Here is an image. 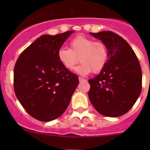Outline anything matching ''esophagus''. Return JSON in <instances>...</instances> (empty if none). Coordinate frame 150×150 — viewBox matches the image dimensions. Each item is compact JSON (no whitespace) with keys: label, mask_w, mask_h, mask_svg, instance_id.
Wrapping results in <instances>:
<instances>
[{"label":"esophagus","mask_w":150,"mask_h":150,"mask_svg":"<svg viewBox=\"0 0 150 150\" xmlns=\"http://www.w3.org/2000/svg\"><path fill=\"white\" fill-rule=\"evenodd\" d=\"M78 79H79L80 82H82V81H86V79H84V78H81V77H79V78H78Z\"/></svg>","instance_id":"esophagus-1"}]
</instances>
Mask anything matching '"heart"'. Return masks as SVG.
I'll return each instance as SVG.
<instances>
[{
    "label": "heart",
    "instance_id": "obj_1",
    "mask_svg": "<svg viewBox=\"0 0 150 150\" xmlns=\"http://www.w3.org/2000/svg\"><path fill=\"white\" fill-rule=\"evenodd\" d=\"M69 46L70 48H61L57 53L59 62L68 70L73 69L80 59L81 64L75 69L78 73L83 75L91 72L99 73L108 62V48L102 41L78 35L71 40Z\"/></svg>",
    "mask_w": 150,
    "mask_h": 150
}]
</instances>
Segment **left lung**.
<instances>
[{
    "instance_id": "1",
    "label": "left lung",
    "mask_w": 150,
    "mask_h": 150,
    "mask_svg": "<svg viewBox=\"0 0 150 150\" xmlns=\"http://www.w3.org/2000/svg\"><path fill=\"white\" fill-rule=\"evenodd\" d=\"M90 33L107 45L109 59L100 73L88 80L89 99L100 114L119 117L131 110L142 91L139 62L130 45L116 33Z\"/></svg>"
}]
</instances>
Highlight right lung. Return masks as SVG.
I'll return each instance as SVG.
<instances>
[{
	"label": "right lung",
	"instance_id": "1",
	"mask_svg": "<svg viewBox=\"0 0 150 150\" xmlns=\"http://www.w3.org/2000/svg\"><path fill=\"white\" fill-rule=\"evenodd\" d=\"M73 31L43 35L24 50L13 69V88L27 112L43 122L61 116L79 83L57 57L59 49Z\"/></svg>",
	"mask_w": 150,
	"mask_h": 150
}]
</instances>
